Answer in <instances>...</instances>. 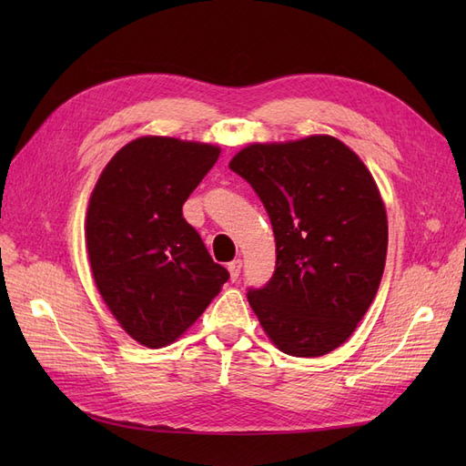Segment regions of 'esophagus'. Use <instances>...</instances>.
I'll use <instances>...</instances> for the list:
<instances>
[{
	"label": "esophagus",
	"instance_id": "1",
	"mask_svg": "<svg viewBox=\"0 0 466 466\" xmlns=\"http://www.w3.org/2000/svg\"><path fill=\"white\" fill-rule=\"evenodd\" d=\"M241 268H243V260H241V258H235V260H231V262L228 264V270H229L233 281L238 278V274H241Z\"/></svg>",
	"mask_w": 466,
	"mask_h": 466
}]
</instances>
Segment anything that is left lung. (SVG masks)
I'll return each mask as SVG.
<instances>
[{"mask_svg":"<svg viewBox=\"0 0 466 466\" xmlns=\"http://www.w3.org/2000/svg\"><path fill=\"white\" fill-rule=\"evenodd\" d=\"M255 188L276 237V270L247 298L295 358L344 344L368 313L387 258V211L368 167L332 136L252 144L229 163Z\"/></svg>","mask_w":466,"mask_h":466,"instance_id":"8db88e82","label":"left lung"}]
</instances>
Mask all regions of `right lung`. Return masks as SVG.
Wrapping results in <instances>:
<instances>
[{"label":"right lung","mask_w":466,"mask_h":466,"mask_svg":"<svg viewBox=\"0 0 466 466\" xmlns=\"http://www.w3.org/2000/svg\"><path fill=\"white\" fill-rule=\"evenodd\" d=\"M219 151L177 137H137L108 161L93 188L86 238L95 284L142 346L175 342L229 279L182 218V204Z\"/></svg>","instance_id":"right-lung-1"}]
</instances>
